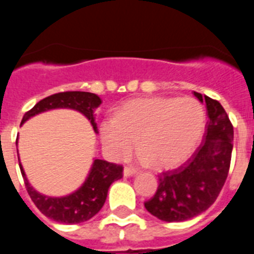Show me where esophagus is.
I'll return each mask as SVG.
<instances>
[{
	"mask_svg": "<svg viewBox=\"0 0 254 254\" xmlns=\"http://www.w3.org/2000/svg\"><path fill=\"white\" fill-rule=\"evenodd\" d=\"M138 173V170L132 167H125L124 168V175L125 177H130V175H134Z\"/></svg>",
	"mask_w": 254,
	"mask_h": 254,
	"instance_id": "obj_1",
	"label": "esophagus"
}]
</instances>
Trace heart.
Segmentation results:
<instances>
[{
  "label": "heart",
  "mask_w": 254,
  "mask_h": 254,
  "mask_svg": "<svg viewBox=\"0 0 254 254\" xmlns=\"http://www.w3.org/2000/svg\"><path fill=\"white\" fill-rule=\"evenodd\" d=\"M204 127L205 111L196 99L145 98L127 101L104 120L100 135L116 159L129 156L138 140L144 162L169 168L193 153Z\"/></svg>",
  "instance_id": "heart-1"
}]
</instances>
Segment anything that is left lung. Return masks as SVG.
<instances>
[{
    "label": "left lung",
    "mask_w": 254,
    "mask_h": 254,
    "mask_svg": "<svg viewBox=\"0 0 254 254\" xmlns=\"http://www.w3.org/2000/svg\"><path fill=\"white\" fill-rule=\"evenodd\" d=\"M205 101L208 122L202 144L181 167L158 175L159 186L144 203L146 210L165 222H182L207 210L228 177L233 149V125L219 101L194 91Z\"/></svg>",
    "instance_id": "obj_1"
}]
</instances>
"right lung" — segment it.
Wrapping results in <instances>:
<instances>
[{"mask_svg":"<svg viewBox=\"0 0 254 254\" xmlns=\"http://www.w3.org/2000/svg\"><path fill=\"white\" fill-rule=\"evenodd\" d=\"M100 104L101 99L98 95L91 94V92H58V94L50 95L47 98L42 99L31 110H28L23 115L21 124L30 119L31 116L42 113V111L58 108H68L75 109L84 114L91 122L95 131H98L94 120V111ZM20 169L23 181H25L26 190L40 212L49 217L50 219L65 224L82 223L94 217L103 208L111 183L123 177V165L109 163L106 160L95 159L86 182L79 190L63 198H50V196L37 193L30 186L21 164Z\"/></svg>","mask_w":254,"mask_h":254,"instance_id":"obj_1","label":"right lung"}]
</instances>
